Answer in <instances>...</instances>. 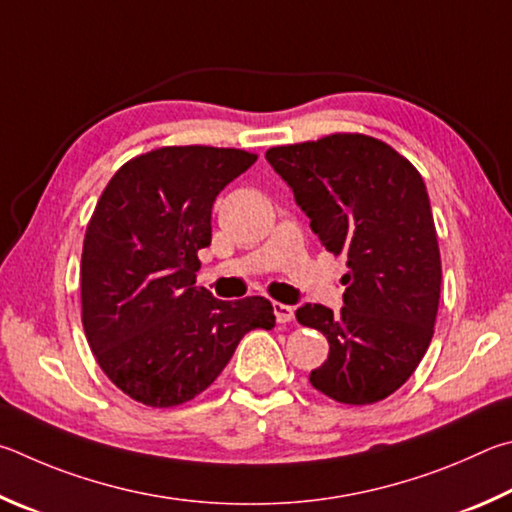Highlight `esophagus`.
<instances>
[{
  "label": "esophagus",
  "mask_w": 512,
  "mask_h": 512,
  "mask_svg": "<svg viewBox=\"0 0 512 512\" xmlns=\"http://www.w3.org/2000/svg\"><path fill=\"white\" fill-rule=\"evenodd\" d=\"M274 315L279 324H288V321L294 319V308L285 306V303H274Z\"/></svg>",
  "instance_id": "obj_1"
}]
</instances>
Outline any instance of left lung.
Wrapping results in <instances>:
<instances>
[{
    "label": "left lung",
    "instance_id": "1",
    "mask_svg": "<svg viewBox=\"0 0 512 512\" xmlns=\"http://www.w3.org/2000/svg\"><path fill=\"white\" fill-rule=\"evenodd\" d=\"M265 159L330 254L344 256V308L303 303L299 324L324 333L328 360L310 373L324 396L371 405L423 360L441 297V254L423 177L387 143L330 134Z\"/></svg>",
    "mask_w": 512,
    "mask_h": 512
}]
</instances>
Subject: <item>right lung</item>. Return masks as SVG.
I'll list each match as a JSON object with an SVG mask.
<instances>
[{"mask_svg":"<svg viewBox=\"0 0 512 512\" xmlns=\"http://www.w3.org/2000/svg\"><path fill=\"white\" fill-rule=\"evenodd\" d=\"M236 148L168 146L116 170L87 224L83 326L116 387L175 407L211 387L249 330H272L263 297L220 301L195 285L215 197L254 164Z\"/></svg>","mask_w":512,"mask_h":512,"instance_id":"right-lung-1","label":"right lung"}]
</instances>
